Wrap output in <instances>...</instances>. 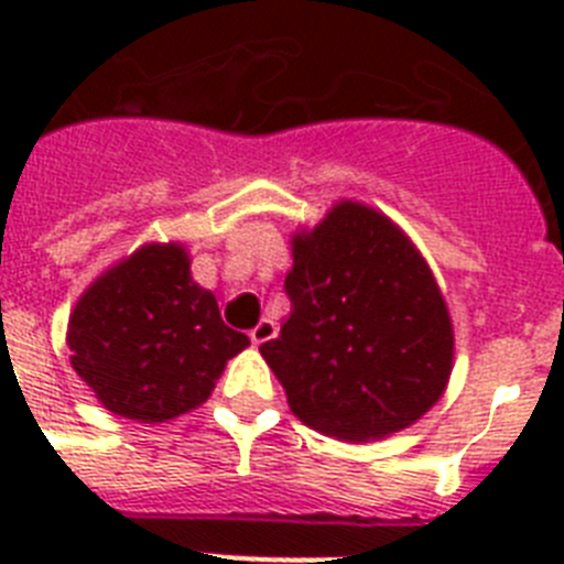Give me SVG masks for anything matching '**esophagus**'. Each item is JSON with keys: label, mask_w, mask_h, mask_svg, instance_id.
<instances>
[{"label": "esophagus", "mask_w": 564, "mask_h": 564, "mask_svg": "<svg viewBox=\"0 0 564 564\" xmlns=\"http://www.w3.org/2000/svg\"><path fill=\"white\" fill-rule=\"evenodd\" d=\"M248 336H251L253 344H265L276 336V325H273L271 318H259L257 327H251V333H248Z\"/></svg>", "instance_id": "esophagus-1"}]
</instances>
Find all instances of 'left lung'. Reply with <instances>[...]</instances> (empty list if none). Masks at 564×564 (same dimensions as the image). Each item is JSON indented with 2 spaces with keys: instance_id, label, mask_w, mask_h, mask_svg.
Segmentation results:
<instances>
[{
  "instance_id": "8db88e82",
  "label": "left lung",
  "mask_w": 564,
  "mask_h": 564,
  "mask_svg": "<svg viewBox=\"0 0 564 564\" xmlns=\"http://www.w3.org/2000/svg\"><path fill=\"white\" fill-rule=\"evenodd\" d=\"M291 248V316L259 352L293 415L347 443L412 426L441 401L455 364V327L430 262L358 200L299 228Z\"/></svg>"
}]
</instances>
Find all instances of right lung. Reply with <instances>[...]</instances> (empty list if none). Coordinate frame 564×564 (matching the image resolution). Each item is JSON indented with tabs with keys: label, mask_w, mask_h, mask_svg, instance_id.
<instances>
[{
	"label": "right lung",
	"mask_w": 564,
	"mask_h": 564,
	"mask_svg": "<svg viewBox=\"0 0 564 564\" xmlns=\"http://www.w3.org/2000/svg\"><path fill=\"white\" fill-rule=\"evenodd\" d=\"M226 327L212 291L192 279L181 242H147L78 296L69 364L104 410L166 423L208 401L228 358L248 347Z\"/></svg>",
	"instance_id": "obj_1"
}]
</instances>
